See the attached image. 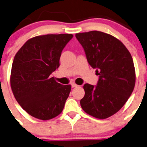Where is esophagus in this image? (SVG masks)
<instances>
[{
  "mask_svg": "<svg viewBox=\"0 0 147 147\" xmlns=\"http://www.w3.org/2000/svg\"><path fill=\"white\" fill-rule=\"evenodd\" d=\"M71 86H72V88H74V87H77V86H78V85H77L75 83H72V84H71Z\"/></svg>",
  "mask_w": 147,
  "mask_h": 147,
  "instance_id": "1",
  "label": "esophagus"
}]
</instances>
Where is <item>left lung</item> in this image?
<instances>
[{
  "mask_svg": "<svg viewBox=\"0 0 147 147\" xmlns=\"http://www.w3.org/2000/svg\"><path fill=\"white\" fill-rule=\"evenodd\" d=\"M77 39L98 75L96 85L85 84L80 105L94 118H107L123 107L133 92L135 70L129 51L118 38L98 31L78 33Z\"/></svg>",
  "mask_w": 147,
  "mask_h": 147,
  "instance_id": "8db88e82",
  "label": "left lung"
}]
</instances>
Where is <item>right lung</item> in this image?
<instances>
[{
  "mask_svg": "<svg viewBox=\"0 0 147 147\" xmlns=\"http://www.w3.org/2000/svg\"><path fill=\"white\" fill-rule=\"evenodd\" d=\"M72 37L69 34L35 36L14 58L12 93L21 107L34 118L50 120L63 110L71 86L62 85L50 75L60 66L62 51Z\"/></svg>",
  "mask_w": 147,
  "mask_h": 147,
  "instance_id": "add662e5",
  "label": "right lung"
}]
</instances>
